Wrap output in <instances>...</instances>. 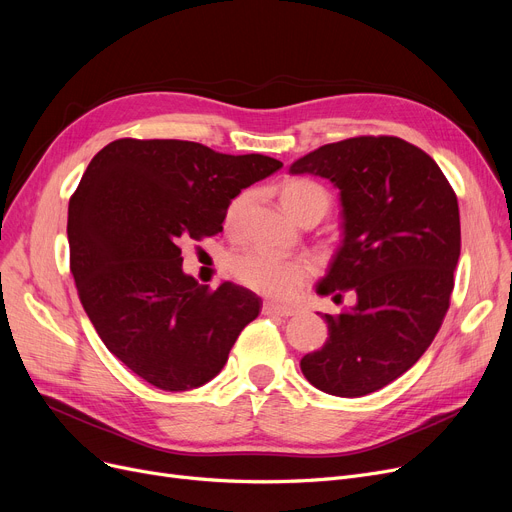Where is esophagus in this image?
<instances>
[{
    "label": "esophagus",
    "instance_id": "esophagus-1",
    "mask_svg": "<svg viewBox=\"0 0 512 512\" xmlns=\"http://www.w3.org/2000/svg\"><path fill=\"white\" fill-rule=\"evenodd\" d=\"M261 311H263V315H280V317H290V315L297 313V309H294V307L280 305V303H274V301H265Z\"/></svg>",
    "mask_w": 512,
    "mask_h": 512
}]
</instances>
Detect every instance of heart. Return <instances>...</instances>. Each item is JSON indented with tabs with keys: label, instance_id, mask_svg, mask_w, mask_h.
Instances as JSON below:
<instances>
[{
	"label": "heart",
	"instance_id": "b5f03b06",
	"mask_svg": "<svg viewBox=\"0 0 512 512\" xmlns=\"http://www.w3.org/2000/svg\"><path fill=\"white\" fill-rule=\"evenodd\" d=\"M280 201L292 218H297L301 211L309 207H321L324 211H328L330 207V195L326 188L311 180H286L280 186ZM245 205L247 195H240L230 201L226 209L228 226H232L240 218ZM228 267L240 284L278 299L294 297L311 276L309 261L282 257L261 247H251L234 253L228 261Z\"/></svg>",
	"mask_w": 512,
	"mask_h": 512
}]
</instances>
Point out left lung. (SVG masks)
<instances>
[{"label":"left lung","instance_id":"left-lung-1","mask_svg":"<svg viewBox=\"0 0 512 512\" xmlns=\"http://www.w3.org/2000/svg\"><path fill=\"white\" fill-rule=\"evenodd\" d=\"M290 174L328 178L340 191L342 242L317 294L357 297L321 315L328 340L301 371L321 392L365 396L411 369L442 326L461 255L459 203L436 161L398 137L324 145Z\"/></svg>","mask_w":512,"mask_h":512}]
</instances>
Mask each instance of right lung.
I'll return each mask as SVG.
<instances>
[{
  "label": "right lung",
  "mask_w": 512,
  "mask_h": 512,
  "mask_svg": "<svg viewBox=\"0 0 512 512\" xmlns=\"http://www.w3.org/2000/svg\"><path fill=\"white\" fill-rule=\"evenodd\" d=\"M282 161L174 139H118L68 205L70 272L99 338L151 386L182 392L222 371L261 299L182 272L180 242L222 232L230 201Z\"/></svg>",
  "instance_id": "obj_1"
}]
</instances>
